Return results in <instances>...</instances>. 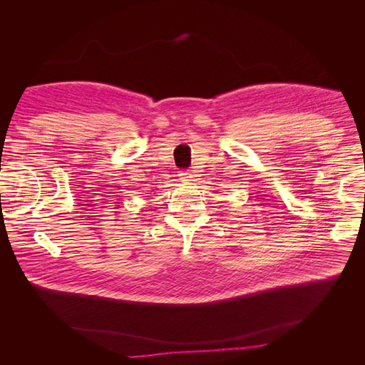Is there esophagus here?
<instances>
[{"label": "esophagus", "mask_w": 365, "mask_h": 365, "mask_svg": "<svg viewBox=\"0 0 365 365\" xmlns=\"http://www.w3.org/2000/svg\"><path fill=\"white\" fill-rule=\"evenodd\" d=\"M193 176H195L193 170H181L180 172V180L181 181H192Z\"/></svg>", "instance_id": "1"}]
</instances>
